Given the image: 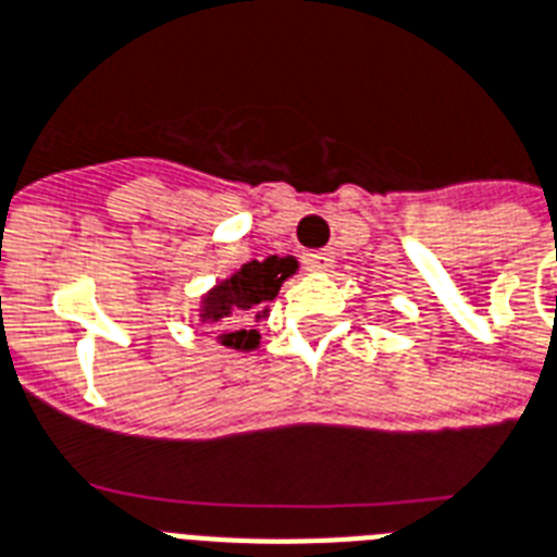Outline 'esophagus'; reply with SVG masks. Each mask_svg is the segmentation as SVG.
I'll list each match as a JSON object with an SVG mask.
<instances>
[{
    "label": "esophagus",
    "instance_id": "obj_1",
    "mask_svg": "<svg viewBox=\"0 0 557 557\" xmlns=\"http://www.w3.org/2000/svg\"><path fill=\"white\" fill-rule=\"evenodd\" d=\"M302 263H306V269L309 271H329L332 269V263H334V255L332 251H306V255H302Z\"/></svg>",
    "mask_w": 557,
    "mask_h": 557
}]
</instances>
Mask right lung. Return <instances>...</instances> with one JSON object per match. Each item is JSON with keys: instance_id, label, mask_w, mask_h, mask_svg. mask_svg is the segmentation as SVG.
Listing matches in <instances>:
<instances>
[{"instance_id": "add662e5", "label": "right lung", "mask_w": 557, "mask_h": 557, "mask_svg": "<svg viewBox=\"0 0 557 557\" xmlns=\"http://www.w3.org/2000/svg\"><path fill=\"white\" fill-rule=\"evenodd\" d=\"M297 271L294 257H265L251 260L232 277L220 280L200 302L202 323L220 325L216 341L237 351H251L260 346V332L251 323L269 314L265 302L277 297L283 280Z\"/></svg>"}]
</instances>
